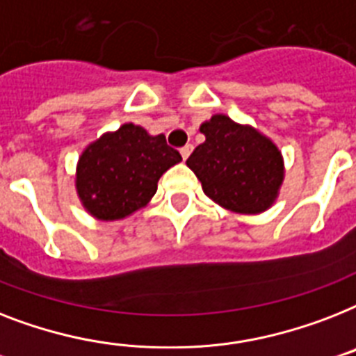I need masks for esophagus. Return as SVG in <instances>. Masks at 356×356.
I'll return each instance as SVG.
<instances>
[{"label": "esophagus", "mask_w": 356, "mask_h": 356, "mask_svg": "<svg viewBox=\"0 0 356 356\" xmlns=\"http://www.w3.org/2000/svg\"><path fill=\"white\" fill-rule=\"evenodd\" d=\"M192 149H193L192 144H186V146H183V148H181V155H183V161H186V159L190 157Z\"/></svg>", "instance_id": "obj_1"}]
</instances>
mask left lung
I'll use <instances>...</instances> for the list:
<instances>
[{
	"label": "left lung",
	"mask_w": 356,
	"mask_h": 356,
	"mask_svg": "<svg viewBox=\"0 0 356 356\" xmlns=\"http://www.w3.org/2000/svg\"><path fill=\"white\" fill-rule=\"evenodd\" d=\"M207 140L188 157L203 192L227 210L259 213L274 203L283 181L282 153L270 138L213 115L201 126Z\"/></svg>",
	"instance_id": "1"
}]
</instances>
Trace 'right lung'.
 <instances>
[{
    "label": "right lung",
    "instance_id": "obj_1",
    "mask_svg": "<svg viewBox=\"0 0 356 356\" xmlns=\"http://www.w3.org/2000/svg\"><path fill=\"white\" fill-rule=\"evenodd\" d=\"M181 161L164 135L124 124L89 144L76 168V192L91 216L115 221L143 208L157 192L161 175Z\"/></svg>",
    "mask_w": 356,
    "mask_h": 356
}]
</instances>
